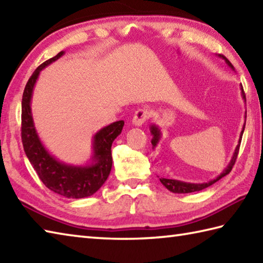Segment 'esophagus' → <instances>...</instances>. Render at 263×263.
<instances>
[{
	"instance_id": "34e87169",
	"label": "esophagus",
	"mask_w": 263,
	"mask_h": 263,
	"mask_svg": "<svg viewBox=\"0 0 263 263\" xmlns=\"http://www.w3.org/2000/svg\"><path fill=\"white\" fill-rule=\"evenodd\" d=\"M148 117H150V112L145 110V108H140V110L135 112V115L133 117V125L137 127L142 126L147 120Z\"/></svg>"
}]
</instances>
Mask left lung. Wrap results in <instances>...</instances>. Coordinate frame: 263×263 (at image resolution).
<instances>
[{
  "label": "left lung",
  "mask_w": 263,
  "mask_h": 263,
  "mask_svg": "<svg viewBox=\"0 0 263 263\" xmlns=\"http://www.w3.org/2000/svg\"><path fill=\"white\" fill-rule=\"evenodd\" d=\"M217 56L223 59L227 65L229 66L232 71H235L234 66L231 65V63L228 61V59L224 56H222V54H217ZM240 92H241L242 100H244V102L246 103V97H245V92H244V89H242V86H240ZM245 120H246V112H245ZM244 129H245V123H244V126H242V129L240 132L238 144H237L234 153H232L231 160H230L229 163H228V166L224 168V171L222 172L219 176L215 177V178H213V180L206 182V183H190V182H183V181H178V180H172V178H163V177H161L160 178V182L162 183V185L165 186L166 189L170 190L171 192H174V193H190V192H195V191H200L202 189H205V187H209L210 185L214 184V183L219 181L220 178L228 175L231 172L232 166H234L235 162H236L237 156H238V150H239L241 136H242V133H244ZM150 132H151V135L153 136L152 140H151L152 148H155L158 145V143H159L160 138H161V130H160V128L158 127L157 125H155V123H152V125H150Z\"/></svg>",
  "instance_id": "obj_1"
}]
</instances>
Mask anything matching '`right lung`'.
I'll return each mask as SVG.
<instances>
[{
  "instance_id": "1",
  "label": "right lung",
  "mask_w": 263,
  "mask_h": 263,
  "mask_svg": "<svg viewBox=\"0 0 263 263\" xmlns=\"http://www.w3.org/2000/svg\"><path fill=\"white\" fill-rule=\"evenodd\" d=\"M64 54L65 51H61L42 63L26 83L22 101V141L24 151L43 184L59 196L80 199L92 196L107 180L112 168V143L121 134L125 121L113 122L93 135L91 157L85 165L63 162L47 150L34 125L32 96L41 71Z\"/></svg>"
}]
</instances>
